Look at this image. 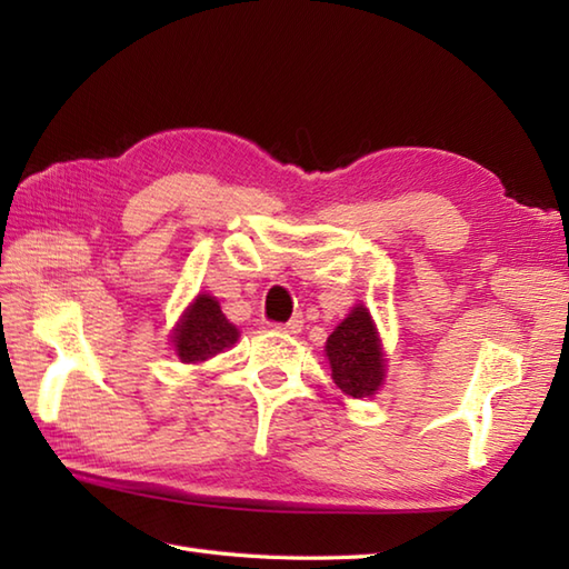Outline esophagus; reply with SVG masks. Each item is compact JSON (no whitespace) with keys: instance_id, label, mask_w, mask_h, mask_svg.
Instances as JSON below:
<instances>
[{"instance_id":"obj_1","label":"esophagus","mask_w":569,"mask_h":569,"mask_svg":"<svg viewBox=\"0 0 569 569\" xmlns=\"http://www.w3.org/2000/svg\"><path fill=\"white\" fill-rule=\"evenodd\" d=\"M273 328L278 330V332H286V335H298L300 330H303V318H291L288 322H278V325H273Z\"/></svg>"}]
</instances>
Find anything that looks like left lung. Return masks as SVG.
Returning a JSON list of instances; mask_svg holds the SVG:
<instances>
[{
    "instance_id": "1",
    "label": "left lung",
    "mask_w": 569,
    "mask_h": 569,
    "mask_svg": "<svg viewBox=\"0 0 569 569\" xmlns=\"http://www.w3.org/2000/svg\"><path fill=\"white\" fill-rule=\"evenodd\" d=\"M325 355L332 379L345 396L367 398L379 391L386 377V355L369 310L357 306L328 337Z\"/></svg>"
}]
</instances>
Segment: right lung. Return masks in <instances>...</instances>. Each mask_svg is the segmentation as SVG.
Wrapping results in <instances>:
<instances>
[{
    "mask_svg": "<svg viewBox=\"0 0 569 569\" xmlns=\"http://www.w3.org/2000/svg\"><path fill=\"white\" fill-rule=\"evenodd\" d=\"M239 340V330L224 318L217 298L200 293L173 330V349L183 365H200Z\"/></svg>",
    "mask_w": 569,
    "mask_h": 569,
    "instance_id": "add662e5",
    "label": "right lung"
}]
</instances>
